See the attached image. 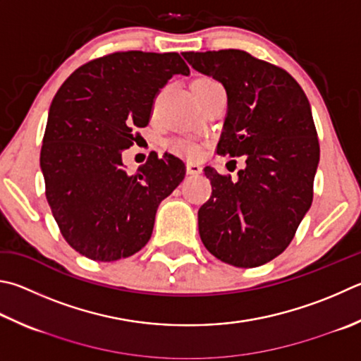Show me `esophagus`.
<instances>
[{
    "label": "esophagus",
    "mask_w": 361,
    "mask_h": 361,
    "mask_svg": "<svg viewBox=\"0 0 361 361\" xmlns=\"http://www.w3.org/2000/svg\"><path fill=\"white\" fill-rule=\"evenodd\" d=\"M188 173L189 175H199L202 173V167L199 162H188Z\"/></svg>",
    "instance_id": "1"
}]
</instances>
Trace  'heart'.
Segmentation results:
<instances>
[{
    "instance_id": "heart-1",
    "label": "heart",
    "mask_w": 361,
    "mask_h": 361,
    "mask_svg": "<svg viewBox=\"0 0 361 361\" xmlns=\"http://www.w3.org/2000/svg\"><path fill=\"white\" fill-rule=\"evenodd\" d=\"M194 83H216L214 80H212V78H207V77H202V78H197V80H194ZM173 149L176 153H180L183 156H186V158H197V156L200 154V147L197 145V143H194L191 140H175L173 142Z\"/></svg>"
}]
</instances>
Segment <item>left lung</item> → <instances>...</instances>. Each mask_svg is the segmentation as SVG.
Segmentation results:
<instances>
[{"instance_id": "8db88e82", "label": "left lung", "mask_w": 361, "mask_h": 361, "mask_svg": "<svg viewBox=\"0 0 361 361\" xmlns=\"http://www.w3.org/2000/svg\"><path fill=\"white\" fill-rule=\"evenodd\" d=\"M183 56L226 88L218 154L246 156L235 181L213 167L203 169L212 197L199 209L202 243L228 265L260 267L290 245L312 203L320 148L310 101L289 72L247 51Z\"/></svg>"}]
</instances>
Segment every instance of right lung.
Returning a JSON list of instances; mask_svg holds the SVG:
<instances>
[{
  "label": "right lung",
  "instance_id": "1",
  "mask_svg": "<svg viewBox=\"0 0 361 361\" xmlns=\"http://www.w3.org/2000/svg\"><path fill=\"white\" fill-rule=\"evenodd\" d=\"M175 74H189L178 54L115 51L72 72L51 101L41 148L45 197L85 257L114 262L140 251L159 203L185 178V162L170 153L153 152L134 175L121 161Z\"/></svg>",
  "mask_w": 361,
  "mask_h": 361
}]
</instances>
